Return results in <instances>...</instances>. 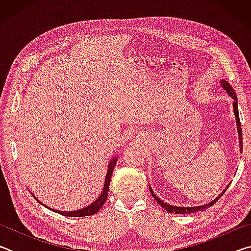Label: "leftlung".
<instances>
[{
    "label": "left lung",
    "instance_id": "obj_1",
    "mask_svg": "<svg viewBox=\"0 0 251 251\" xmlns=\"http://www.w3.org/2000/svg\"><path fill=\"white\" fill-rule=\"evenodd\" d=\"M222 86L224 87L225 91H227V93L229 94V96L231 97L233 100V113H235V116H236V123H237V130H238V135H239V147H240V152H243V131H241V124H240V120H239V113H238V101H237V95H236V92L233 91V88L230 86V84L227 83L226 80H222ZM228 188V186L226 187V189L224 190V192L219 195L218 197H216L214 201H211L209 203H206V205H202V206H196V207H177V206H172V205H168V203L164 202L163 201H160V199L156 196L152 192L151 188L150 187V190H151V194L152 195V197H154L157 202L161 205V207L164 208L165 210L168 211V212H172V214H192V212H196V211H201V210H205L207 208H209L210 206L214 205V203L218 201V199L223 196V194L226 192Z\"/></svg>",
    "mask_w": 251,
    "mask_h": 251
}]
</instances>
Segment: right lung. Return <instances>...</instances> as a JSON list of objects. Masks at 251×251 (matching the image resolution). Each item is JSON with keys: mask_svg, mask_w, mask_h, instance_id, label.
Returning <instances> with one entry per match:
<instances>
[{"mask_svg": "<svg viewBox=\"0 0 251 251\" xmlns=\"http://www.w3.org/2000/svg\"><path fill=\"white\" fill-rule=\"evenodd\" d=\"M117 157L115 156L114 158L109 161L108 164V168H107V174H106V177H105V184H104V188H103V192H101L100 196L96 199V201L91 203L88 207H85L82 208V209H78V210H74V211H61V210H55V209H50L52 211L57 212V214H61L63 216H66V217H85V216H92L96 214L97 211H100V209L106 201V199H107V194H108V188H109V181H110V177H112V173H113V169L115 167V165L117 163ZM37 201V198H35ZM40 203H42L40 201ZM43 205V203H42ZM44 206V205H43Z\"/></svg>", "mask_w": 251, "mask_h": 251, "instance_id": "1", "label": "right lung"}]
</instances>
